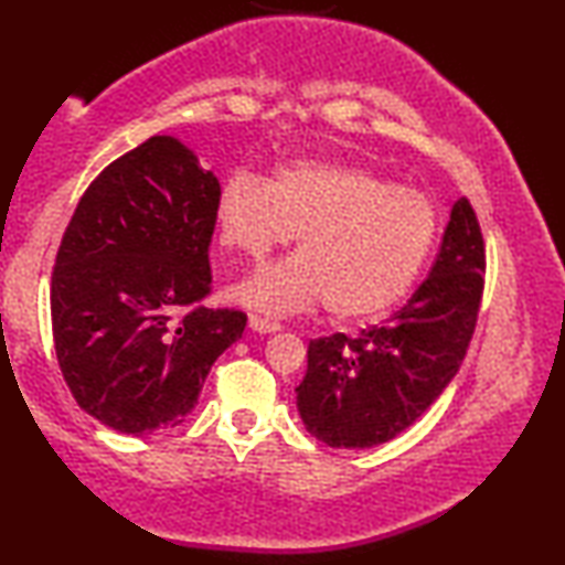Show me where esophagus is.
I'll use <instances>...</instances> for the list:
<instances>
[{
  "mask_svg": "<svg viewBox=\"0 0 565 565\" xmlns=\"http://www.w3.org/2000/svg\"><path fill=\"white\" fill-rule=\"evenodd\" d=\"M249 329L252 331H259V334H275V331H280L282 327L273 319H265V316H257L252 313L249 316Z\"/></svg>",
  "mask_w": 565,
  "mask_h": 565,
  "instance_id": "esophagus-1",
  "label": "esophagus"
}]
</instances>
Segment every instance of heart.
Returning a JSON list of instances; mask_svg holds the SVG:
<instances>
[{
    "mask_svg": "<svg viewBox=\"0 0 565 565\" xmlns=\"http://www.w3.org/2000/svg\"><path fill=\"white\" fill-rule=\"evenodd\" d=\"M223 249L262 262L298 236L296 257L262 267L231 296L273 313L323 308L334 321L388 311L437 242V203L358 164L292 161L267 184L236 172L215 203Z\"/></svg>",
    "mask_w": 565,
    "mask_h": 565,
    "instance_id": "b5f03b06",
    "label": "heart"
}]
</instances>
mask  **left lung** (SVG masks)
<instances>
[{"label": "left lung", "instance_id": "8db88e82", "mask_svg": "<svg viewBox=\"0 0 565 565\" xmlns=\"http://www.w3.org/2000/svg\"><path fill=\"white\" fill-rule=\"evenodd\" d=\"M486 249L468 198L452 205L429 277L381 327L308 344L296 388L306 429L329 447H375L435 404L466 358L483 296Z\"/></svg>", "mask_w": 565, "mask_h": 565}]
</instances>
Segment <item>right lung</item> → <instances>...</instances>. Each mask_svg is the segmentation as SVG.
I'll return each instance as SVG.
<instances>
[{"label": "right lung", "mask_w": 565, "mask_h": 565, "mask_svg": "<svg viewBox=\"0 0 565 565\" xmlns=\"http://www.w3.org/2000/svg\"><path fill=\"white\" fill-rule=\"evenodd\" d=\"M221 184L174 136L105 167L61 238L51 323L68 391L122 435L177 427L246 313L205 308Z\"/></svg>", "instance_id": "1"}]
</instances>
